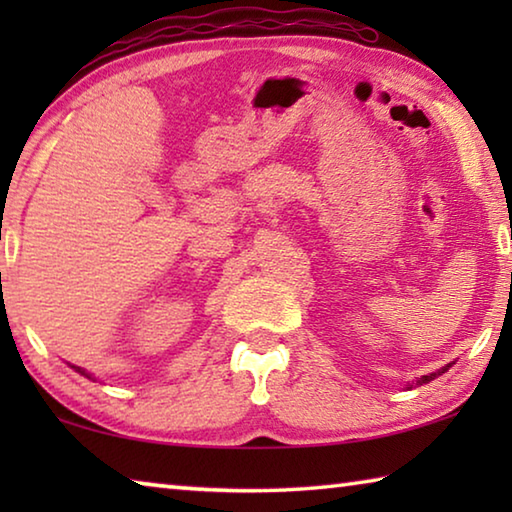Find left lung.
<instances>
[{
  "label": "left lung",
  "mask_w": 512,
  "mask_h": 512,
  "mask_svg": "<svg viewBox=\"0 0 512 512\" xmlns=\"http://www.w3.org/2000/svg\"><path fill=\"white\" fill-rule=\"evenodd\" d=\"M449 366H452V363H449ZM449 366H445V368H440L438 372H431V375H424V377H420L418 381H415V386H422V384H429L431 379H436L438 375H443V372H447L449 370Z\"/></svg>",
  "instance_id": "8db88e82"
}]
</instances>
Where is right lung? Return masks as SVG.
I'll return each mask as SVG.
<instances>
[{
  "label": "right lung",
  "instance_id": "add662e5",
  "mask_svg": "<svg viewBox=\"0 0 512 512\" xmlns=\"http://www.w3.org/2000/svg\"><path fill=\"white\" fill-rule=\"evenodd\" d=\"M79 372H83V370H81V368H79ZM83 375H85V372H83ZM85 377H90V375H85Z\"/></svg>",
  "mask_w": 512,
  "mask_h": 512
}]
</instances>
